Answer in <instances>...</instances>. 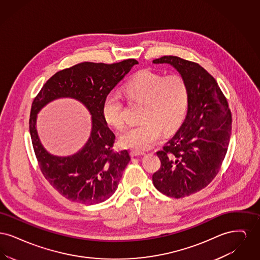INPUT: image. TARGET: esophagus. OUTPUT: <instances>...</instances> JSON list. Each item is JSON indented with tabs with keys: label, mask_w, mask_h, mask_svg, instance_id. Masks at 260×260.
I'll return each instance as SVG.
<instances>
[{
	"label": "esophagus",
	"mask_w": 260,
	"mask_h": 260,
	"mask_svg": "<svg viewBox=\"0 0 260 260\" xmlns=\"http://www.w3.org/2000/svg\"><path fill=\"white\" fill-rule=\"evenodd\" d=\"M145 152L143 151H138V150H131V156L132 157H137V156H142L144 155Z\"/></svg>",
	"instance_id": "1"
}]
</instances>
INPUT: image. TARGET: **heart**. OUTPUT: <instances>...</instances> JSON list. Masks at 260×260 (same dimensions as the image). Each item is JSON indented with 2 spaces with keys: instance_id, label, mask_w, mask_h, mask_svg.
<instances>
[{
  "instance_id": "obj_1",
  "label": "heart",
  "mask_w": 260,
  "mask_h": 260,
  "mask_svg": "<svg viewBox=\"0 0 260 260\" xmlns=\"http://www.w3.org/2000/svg\"><path fill=\"white\" fill-rule=\"evenodd\" d=\"M126 98L143 104V124L127 128L120 137L121 144L127 148L145 150L152 147L161 136L170 134L181 123L188 105V87L179 74L164 76L151 70H141L124 86ZM102 114L107 124L117 129L124 126V104L122 98L111 92L106 95Z\"/></svg>"
}]
</instances>
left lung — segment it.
<instances>
[{
    "mask_svg": "<svg viewBox=\"0 0 260 260\" xmlns=\"http://www.w3.org/2000/svg\"><path fill=\"white\" fill-rule=\"evenodd\" d=\"M153 63L173 66L188 87L185 119L157 152L161 168L152 176L161 193L183 198L209 185L220 170L231 136V112L215 79L198 63L173 55Z\"/></svg>",
    "mask_w": 260,
    "mask_h": 260,
    "instance_id": "left-lung-1",
    "label": "left lung"
}]
</instances>
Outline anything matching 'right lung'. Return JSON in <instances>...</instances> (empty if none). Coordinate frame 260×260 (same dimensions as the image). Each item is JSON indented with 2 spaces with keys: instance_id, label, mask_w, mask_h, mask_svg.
Listing matches in <instances>:
<instances>
[{
  "instance_id": "1",
  "label": "right lung",
  "mask_w": 260,
  "mask_h": 260,
  "mask_svg": "<svg viewBox=\"0 0 260 260\" xmlns=\"http://www.w3.org/2000/svg\"><path fill=\"white\" fill-rule=\"evenodd\" d=\"M136 64V59L113 64L79 63L53 75L34 99L29 120L34 152L45 178L63 197L93 205L110 198L117 190L131 156L127 150L113 152L115 135L103 118L102 105L106 95ZM58 98L78 100L92 116V131L86 144L65 157L48 152L37 132V113Z\"/></svg>"
}]
</instances>
